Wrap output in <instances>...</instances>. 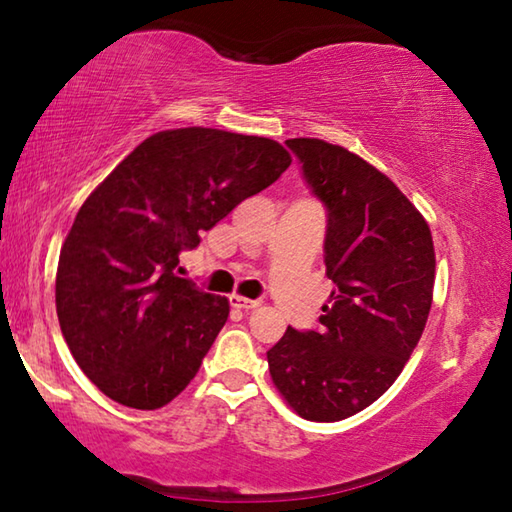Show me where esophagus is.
I'll use <instances>...</instances> for the list:
<instances>
[{
  "mask_svg": "<svg viewBox=\"0 0 512 512\" xmlns=\"http://www.w3.org/2000/svg\"><path fill=\"white\" fill-rule=\"evenodd\" d=\"M230 307L235 309H255L259 307V300H250V298H244V296H230Z\"/></svg>",
  "mask_w": 512,
  "mask_h": 512,
  "instance_id": "esophagus-1",
  "label": "esophagus"
}]
</instances>
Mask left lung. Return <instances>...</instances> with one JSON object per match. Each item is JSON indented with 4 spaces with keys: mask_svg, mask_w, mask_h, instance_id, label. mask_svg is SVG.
I'll return each instance as SVG.
<instances>
[{
    "mask_svg": "<svg viewBox=\"0 0 512 512\" xmlns=\"http://www.w3.org/2000/svg\"><path fill=\"white\" fill-rule=\"evenodd\" d=\"M327 210L334 282L318 329L289 327L266 352L273 384L300 418L339 422L400 377L427 325L436 253L424 216L391 178L343 146L287 140Z\"/></svg>",
    "mask_w": 512,
    "mask_h": 512,
    "instance_id": "obj_1",
    "label": "left lung"
}]
</instances>
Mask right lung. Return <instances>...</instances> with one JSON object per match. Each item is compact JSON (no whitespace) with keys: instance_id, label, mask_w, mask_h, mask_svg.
Returning a JSON list of instances; mask_svg holds the SVG:
<instances>
[{"instance_id":"add662e5","label":"right lung","mask_w":512,"mask_h":512,"mask_svg":"<svg viewBox=\"0 0 512 512\" xmlns=\"http://www.w3.org/2000/svg\"><path fill=\"white\" fill-rule=\"evenodd\" d=\"M289 164L268 137L176 128L146 137L88 196L60 250L56 311L103 395L153 411L185 391L230 302L178 277V255Z\"/></svg>"}]
</instances>
